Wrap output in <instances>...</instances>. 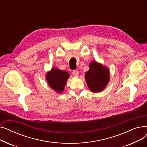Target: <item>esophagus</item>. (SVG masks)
<instances>
[{
  "mask_svg": "<svg viewBox=\"0 0 147 147\" xmlns=\"http://www.w3.org/2000/svg\"><path fill=\"white\" fill-rule=\"evenodd\" d=\"M72 74L75 77L78 76H79V71L78 70H73V72H72Z\"/></svg>",
  "mask_w": 147,
  "mask_h": 147,
  "instance_id": "obj_1",
  "label": "esophagus"
}]
</instances>
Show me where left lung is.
I'll use <instances>...</instances> for the list:
<instances>
[{"mask_svg":"<svg viewBox=\"0 0 147 147\" xmlns=\"http://www.w3.org/2000/svg\"><path fill=\"white\" fill-rule=\"evenodd\" d=\"M89 67V69L85 74L86 82L89 89L97 93L103 90L109 82V69L95 61L92 62Z\"/></svg>","mask_w":147,"mask_h":147,"instance_id":"1","label":"left lung"}]
</instances>
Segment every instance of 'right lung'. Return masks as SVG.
Instances as JSON below:
<instances>
[{"label":"right lung","instance_id":"add662e5","mask_svg":"<svg viewBox=\"0 0 147 147\" xmlns=\"http://www.w3.org/2000/svg\"><path fill=\"white\" fill-rule=\"evenodd\" d=\"M69 77L68 73L53 68L46 75V79L50 87L58 93L63 91L67 80Z\"/></svg>","mask_w":147,"mask_h":147}]
</instances>
